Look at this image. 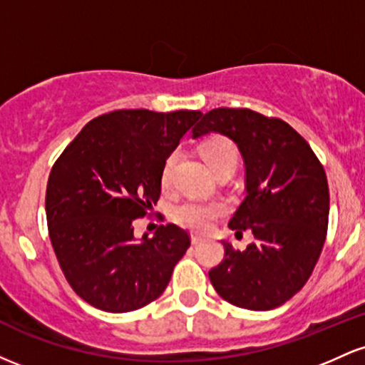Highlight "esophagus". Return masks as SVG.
<instances>
[{"label":"esophagus","instance_id":"1","mask_svg":"<svg viewBox=\"0 0 365 365\" xmlns=\"http://www.w3.org/2000/svg\"><path fill=\"white\" fill-rule=\"evenodd\" d=\"M190 240H192V244H194V245H199V244H202L204 238L202 237H197V235H192Z\"/></svg>","mask_w":365,"mask_h":365}]
</instances>
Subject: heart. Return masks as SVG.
<instances>
[{"label": "heart", "instance_id": "b5f03b06", "mask_svg": "<svg viewBox=\"0 0 365 365\" xmlns=\"http://www.w3.org/2000/svg\"><path fill=\"white\" fill-rule=\"evenodd\" d=\"M202 156L206 159L209 168L216 170L217 166L225 165V163H237V150L233 144L226 139L207 140L202 148ZM177 154H171L166 159L165 166L161 171V182L163 185H168L171 178V168L175 165ZM225 212V206L221 202H202V200L188 199L180 202L173 209V217L178 225L183 228L194 230V232H207L215 223L216 217H220Z\"/></svg>", "mask_w": 365, "mask_h": 365}]
</instances>
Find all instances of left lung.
Instances as JSON below:
<instances>
[{
    "instance_id": "obj_1",
    "label": "left lung",
    "mask_w": 365,
    "mask_h": 365,
    "mask_svg": "<svg viewBox=\"0 0 365 365\" xmlns=\"http://www.w3.org/2000/svg\"><path fill=\"white\" fill-rule=\"evenodd\" d=\"M221 133L235 142L245 165V199L230 220L254 244L235 250L209 271L221 299L249 311H271L307 283L326 240L329 190L324 168L283 120L252 110L217 108L202 116L192 139Z\"/></svg>"
}]
</instances>
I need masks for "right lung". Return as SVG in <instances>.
<instances>
[{"mask_svg":"<svg viewBox=\"0 0 365 365\" xmlns=\"http://www.w3.org/2000/svg\"><path fill=\"white\" fill-rule=\"evenodd\" d=\"M200 111L120 110L94 118L54 163L46 188L49 238L66 282L106 312L156 300L190 247L185 230L161 225L137 240L133 220L161 194V171Z\"/></svg>","mask_w":365,"mask_h":365,"instance_id":"1","label":"right lung"}]
</instances>
